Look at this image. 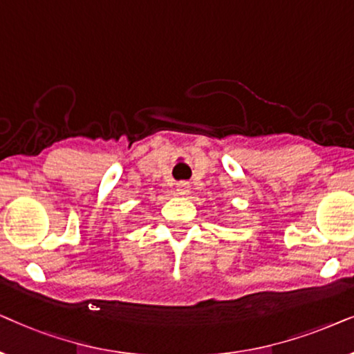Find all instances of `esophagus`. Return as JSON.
Wrapping results in <instances>:
<instances>
[{
    "mask_svg": "<svg viewBox=\"0 0 354 354\" xmlns=\"http://www.w3.org/2000/svg\"><path fill=\"white\" fill-rule=\"evenodd\" d=\"M189 191H191L189 183L181 181V183H178V185H176V192L180 196H187V194H189Z\"/></svg>",
    "mask_w": 354,
    "mask_h": 354,
    "instance_id": "esophagus-1",
    "label": "esophagus"
}]
</instances>
